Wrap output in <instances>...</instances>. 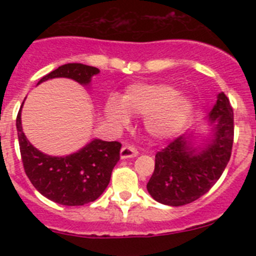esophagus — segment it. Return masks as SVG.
<instances>
[{
	"label": "esophagus",
	"mask_w": 256,
	"mask_h": 256,
	"mask_svg": "<svg viewBox=\"0 0 256 256\" xmlns=\"http://www.w3.org/2000/svg\"><path fill=\"white\" fill-rule=\"evenodd\" d=\"M138 154V148H136L134 144H128V146H124L121 148L120 156L121 158H131V157H136Z\"/></svg>",
	"instance_id": "34e87169"
}]
</instances>
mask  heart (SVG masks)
<instances>
[{
	"instance_id": "b5f03b06",
	"label": "heart",
	"mask_w": 256,
	"mask_h": 256,
	"mask_svg": "<svg viewBox=\"0 0 256 256\" xmlns=\"http://www.w3.org/2000/svg\"><path fill=\"white\" fill-rule=\"evenodd\" d=\"M105 114L115 128L130 122V115H144V128L157 138L174 135L184 128L192 114V105L178 96V90L167 84H132L126 88L121 102L110 98Z\"/></svg>"
}]
</instances>
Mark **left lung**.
<instances>
[{
    "label": "left lung",
    "mask_w": 256,
    "mask_h": 256,
    "mask_svg": "<svg viewBox=\"0 0 256 256\" xmlns=\"http://www.w3.org/2000/svg\"><path fill=\"white\" fill-rule=\"evenodd\" d=\"M213 135L202 147L178 136L154 156L147 190L157 202L172 207L188 204L208 192L226 170L234 141V114L224 92L208 115Z\"/></svg>",
    "instance_id": "1"
}]
</instances>
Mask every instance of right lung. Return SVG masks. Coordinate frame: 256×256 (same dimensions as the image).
I'll use <instances>...</instances> for the list:
<instances>
[{
    "mask_svg": "<svg viewBox=\"0 0 256 256\" xmlns=\"http://www.w3.org/2000/svg\"><path fill=\"white\" fill-rule=\"evenodd\" d=\"M98 73L99 69L95 66L68 63L43 76L38 84L53 78H69L88 85ZM20 109L16 118L20 157L26 174L36 190L63 206H84L98 200L109 184L114 167L120 160L121 144L95 138L76 154L49 156L38 151L23 134Z\"/></svg>",
    "mask_w": 256,
    "mask_h": 256,
    "instance_id": "obj_1",
    "label": "right lung"
}]
</instances>
